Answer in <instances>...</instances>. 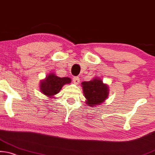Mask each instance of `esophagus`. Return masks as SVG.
Wrapping results in <instances>:
<instances>
[{"instance_id": "34e87169", "label": "esophagus", "mask_w": 155, "mask_h": 155, "mask_svg": "<svg viewBox=\"0 0 155 155\" xmlns=\"http://www.w3.org/2000/svg\"><path fill=\"white\" fill-rule=\"evenodd\" d=\"M79 77H74L73 78V81L75 84H78L79 83Z\"/></svg>"}]
</instances>
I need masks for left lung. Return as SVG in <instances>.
<instances>
[{
	"label": "left lung",
	"mask_w": 155,
	"mask_h": 155,
	"mask_svg": "<svg viewBox=\"0 0 155 155\" xmlns=\"http://www.w3.org/2000/svg\"><path fill=\"white\" fill-rule=\"evenodd\" d=\"M86 104L91 107H95L103 103L109 96V89L107 84L98 76L93 78L89 81L81 83Z\"/></svg>",
	"instance_id": "obj_1"
}]
</instances>
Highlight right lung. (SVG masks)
<instances>
[{"label": "right lung", "instance_id": "obj_1", "mask_svg": "<svg viewBox=\"0 0 155 155\" xmlns=\"http://www.w3.org/2000/svg\"><path fill=\"white\" fill-rule=\"evenodd\" d=\"M71 81L69 77H59L54 72H51L44 79L41 80L39 89L43 94L53 99L65 84H70Z\"/></svg>", "mask_w": 155, "mask_h": 155}]
</instances>
